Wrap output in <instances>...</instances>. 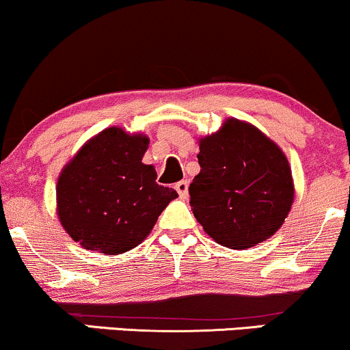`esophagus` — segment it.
I'll list each match as a JSON object with an SVG mask.
<instances>
[{
	"mask_svg": "<svg viewBox=\"0 0 350 350\" xmlns=\"http://www.w3.org/2000/svg\"><path fill=\"white\" fill-rule=\"evenodd\" d=\"M176 191H178L179 198L180 199H186L187 198V189H189V183L187 180H179L178 184H176Z\"/></svg>",
	"mask_w": 350,
	"mask_h": 350,
	"instance_id": "34e87169",
	"label": "esophagus"
}]
</instances>
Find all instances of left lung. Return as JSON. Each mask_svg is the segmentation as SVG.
Returning a JSON list of instances; mask_svg holds the SVG:
<instances>
[{
	"label": "left lung",
	"instance_id": "8db88e82",
	"mask_svg": "<svg viewBox=\"0 0 350 350\" xmlns=\"http://www.w3.org/2000/svg\"><path fill=\"white\" fill-rule=\"evenodd\" d=\"M200 172L189 186L194 217L217 243L243 250L283 226L295 187L278 144L250 123L228 118L199 139Z\"/></svg>",
	"mask_w": 350,
	"mask_h": 350
}]
</instances>
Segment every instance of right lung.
Returning a JSON list of instances; mask_svg holds the SVG:
<instances>
[{
  "instance_id": "1",
  "label": "right lung",
  "mask_w": 350,
  "mask_h": 350,
  "mask_svg": "<svg viewBox=\"0 0 350 350\" xmlns=\"http://www.w3.org/2000/svg\"><path fill=\"white\" fill-rule=\"evenodd\" d=\"M150 139L111 126L83 144L57 180V215L85 250L120 255L150 235L178 192L143 164Z\"/></svg>"
}]
</instances>
